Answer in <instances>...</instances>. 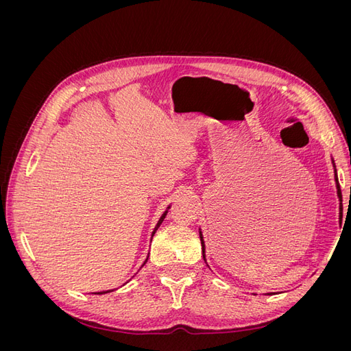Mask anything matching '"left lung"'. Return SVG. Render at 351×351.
I'll return each instance as SVG.
<instances>
[{"label":"left lung","instance_id":"1","mask_svg":"<svg viewBox=\"0 0 351 351\" xmlns=\"http://www.w3.org/2000/svg\"><path fill=\"white\" fill-rule=\"evenodd\" d=\"M335 183H337V195L339 197V222H341V219H343V196H341V189H339V183H338L337 169H335ZM199 236H200V243H202V254H204V259H205V241H204V237H202V231H199Z\"/></svg>","mask_w":351,"mask_h":351}]
</instances>
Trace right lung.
Returning a JSON list of instances; mask_svg holds the SVG:
<instances>
[{"label": "right lung", "instance_id": "right-lung-1", "mask_svg": "<svg viewBox=\"0 0 351 351\" xmlns=\"http://www.w3.org/2000/svg\"><path fill=\"white\" fill-rule=\"evenodd\" d=\"M168 208H169V206H168ZM167 212H168V210H165V212H164V214H162V217H161V219H159V221H158V224H156V227H155V230H154V232H152V237H154V234H155V232H156L158 227L162 224V221H164V218H165V215H167ZM146 262H147V259L145 261V263H146ZM145 263H143V265H145ZM105 293H110V291H102V293H95V294H105Z\"/></svg>", "mask_w": 351, "mask_h": 351}]
</instances>
